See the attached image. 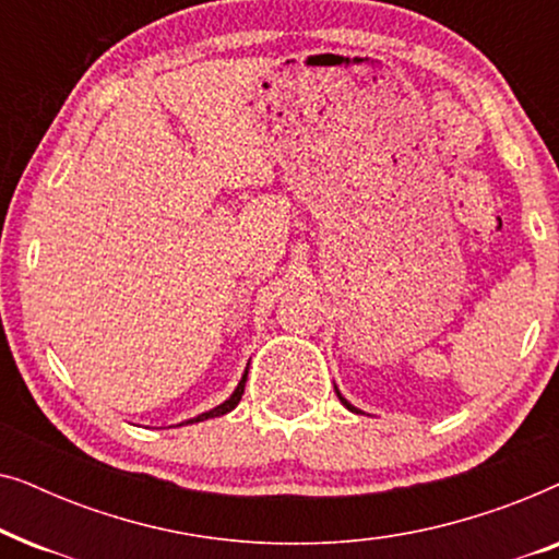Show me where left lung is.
I'll return each instance as SVG.
<instances>
[{"instance_id": "1", "label": "left lung", "mask_w": 559, "mask_h": 559, "mask_svg": "<svg viewBox=\"0 0 559 559\" xmlns=\"http://www.w3.org/2000/svg\"><path fill=\"white\" fill-rule=\"evenodd\" d=\"M335 394H338V400L343 402V407H346V409H350V412H356V415H364V412H361V409H358V407H354V404H350V402L346 400V396H343V394L338 392V386H335Z\"/></svg>"}]
</instances>
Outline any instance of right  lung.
<instances>
[{
  "instance_id": "add662e5",
  "label": "right lung",
  "mask_w": 559,
  "mask_h": 559,
  "mask_svg": "<svg viewBox=\"0 0 559 559\" xmlns=\"http://www.w3.org/2000/svg\"><path fill=\"white\" fill-rule=\"evenodd\" d=\"M247 373H249V366H247V371H243V377H241V381L239 384H236V389L231 392V396H228L226 402H221L218 407H213V409H209V412H201V415H195V417H190V419H186V423H180V425H195V423H203V419H213V417H221V415H228V412H231L236 404L241 402V394H243V386H247Z\"/></svg>"
}]
</instances>
